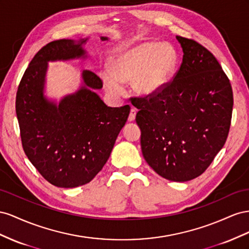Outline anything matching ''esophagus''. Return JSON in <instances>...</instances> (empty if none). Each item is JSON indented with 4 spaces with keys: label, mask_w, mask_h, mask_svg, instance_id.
<instances>
[{
    "label": "esophagus",
    "mask_w": 249,
    "mask_h": 249,
    "mask_svg": "<svg viewBox=\"0 0 249 249\" xmlns=\"http://www.w3.org/2000/svg\"><path fill=\"white\" fill-rule=\"evenodd\" d=\"M136 115H137V110L134 108H131L130 110V113H129V117H128V121H134V119H136Z\"/></svg>",
    "instance_id": "esophagus-1"
}]
</instances>
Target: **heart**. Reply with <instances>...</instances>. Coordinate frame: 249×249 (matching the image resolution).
I'll return each mask as SVG.
<instances>
[{"mask_svg":"<svg viewBox=\"0 0 249 249\" xmlns=\"http://www.w3.org/2000/svg\"><path fill=\"white\" fill-rule=\"evenodd\" d=\"M177 62L178 56L171 45L145 41L113 56L108 61V71L101 76L111 95L122 94L121 83L132 80L139 94L151 96L171 80Z\"/></svg>","mask_w":249,"mask_h":249,"instance_id":"1","label":"heart"}]
</instances>
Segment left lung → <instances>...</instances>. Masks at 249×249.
Here are the masks:
<instances>
[{"label": "left lung", "instance_id": "8db88e82", "mask_svg": "<svg viewBox=\"0 0 249 249\" xmlns=\"http://www.w3.org/2000/svg\"><path fill=\"white\" fill-rule=\"evenodd\" d=\"M176 38L183 57L173 79L131 103L140 109L136 120L148 165L166 179L188 181L201 175L225 144L233 96L215 56L194 39Z\"/></svg>", "mask_w": 249, "mask_h": 249}]
</instances>
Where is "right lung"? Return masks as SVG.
<instances>
[{"mask_svg":"<svg viewBox=\"0 0 249 249\" xmlns=\"http://www.w3.org/2000/svg\"><path fill=\"white\" fill-rule=\"evenodd\" d=\"M87 39H58L42 47L18 88L16 109L24 151L40 175L59 188L83 186L101 171L130 112L129 105L104 104L90 89L102 88L101 78L89 70L82 73L85 87L58 105L44 97L48 61L85 57L81 46Z\"/></svg>","mask_w":249,"mask_h":249,"instance_id":"right-lung-1","label":"right lung"}]
</instances>
